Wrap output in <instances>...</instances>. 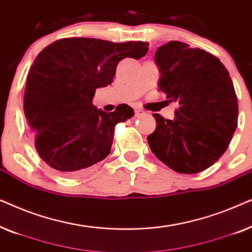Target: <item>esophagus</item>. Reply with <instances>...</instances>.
Wrapping results in <instances>:
<instances>
[{"label":"esophagus","instance_id":"obj_1","mask_svg":"<svg viewBox=\"0 0 252 252\" xmlns=\"http://www.w3.org/2000/svg\"><path fill=\"white\" fill-rule=\"evenodd\" d=\"M144 115H146V112H144L143 110H141V109H139V108L135 109V116H136V117H142V116H144Z\"/></svg>","mask_w":252,"mask_h":252}]
</instances>
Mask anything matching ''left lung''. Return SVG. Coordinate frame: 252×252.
<instances>
[{"label": "left lung", "instance_id": "obj_1", "mask_svg": "<svg viewBox=\"0 0 252 252\" xmlns=\"http://www.w3.org/2000/svg\"><path fill=\"white\" fill-rule=\"evenodd\" d=\"M155 62L159 91L179 108L173 120L154 113L150 149L178 173L204 171L222 156L237 127L239 105L228 71L212 54L179 41L158 48Z\"/></svg>", "mask_w": 252, "mask_h": 252}]
</instances>
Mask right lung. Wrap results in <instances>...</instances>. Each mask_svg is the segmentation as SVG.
I'll return each mask as SVG.
<instances>
[{"instance_id": "obj_1", "label": "right lung", "mask_w": 252, "mask_h": 252, "mask_svg": "<svg viewBox=\"0 0 252 252\" xmlns=\"http://www.w3.org/2000/svg\"><path fill=\"white\" fill-rule=\"evenodd\" d=\"M148 46L66 37L37 55L27 75L24 112L44 163L74 177L108 156L116 125L132 118L134 110L127 104L110 113L96 109L95 91L112 84L120 61L139 60Z\"/></svg>"}]
</instances>
